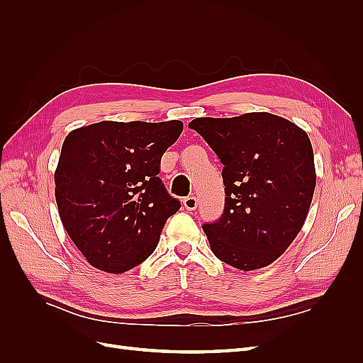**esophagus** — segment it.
I'll return each instance as SVG.
<instances>
[{
    "mask_svg": "<svg viewBox=\"0 0 363 363\" xmlns=\"http://www.w3.org/2000/svg\"><path fill=\"white\" fill-rule=\"evenodd\" d=\"M183 206L186 207V211H195L196 206H199V200H196V196H186Z\"/></svg>",
    "mask_w": 363,
    "mask_h": 363,
    "instance_id": "1",
    "label": "esophagus"
}]
</instances>
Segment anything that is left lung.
I'll use <instances>...</instances> for the list:
<instances>
[{
    "label": "left lung",
    "instance_id": "1",
    "mask_svg": "<svg viewBox=\"0 0 363 363\" xmlns=\"http://www.w3.org/2000/svg\"><path fill=\"white\" fill-rule=\"evenodd\" d=\"M189 127L224 164V213L203 225L212 252L245 272L271 265L309 213L316 183L309 136L267 112L196 118Z\"/></svg>",
    "mask_w": 363,
    "mask_h": 363
}]
</instances>
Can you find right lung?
<instances>
[{"mask_svg":"<svg viewBox=\"0 0 363 363\" xmlns=\"http://www.w3.org/2000/svg\"><path fill=\"white\" fill-rule=\"evenodd\" d=\"M182 121H103L65 138L54 192L62 224L96 269L123 274L156 250L164 223L180 208L162 180L160 159Z\"/></svg>","mask_w":363,"mask_h":363,"instance_id":"1","label":"right lung"}]
</instances>
